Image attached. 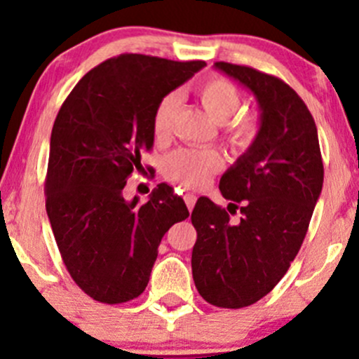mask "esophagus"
I'll list each match as a JSON object with an SVG mask.
<instances>
[{
    "mask_svg": "<svg viewBox=\"0 0 359 359\" xmlns=\"http://www.w3.org/2000/svg\"><path fill=\"white\" fill-rule=\"evenodd\" d=\"M184 200H186V205H187V208H189V212H193L194 203H196V196H194V194H186V196H184Z\"/></svg>",
    "mask_w": 359,
    "mask_h": 359,
    "instance_id": "obj_1",
    "label": "esophagus"
}]
</instances>
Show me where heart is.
<instances>
[{
    "mask_svg": "<svg viewBox=\"0 0 359 359\" xmlns=\"http://www.w3.org/2000/svg\"><path fill=\"white\" fill-rule=\"evenodd\" d=\"M203 109L217 123H224L226 137L236 149H247L259 133V123L255 118L231 119L241 107V92L231 81L224 78H210L203 81L196 90ZM179 106V97L168 93L159 100L153 116V130L158 139L168 133L172 118ZM224 159L213 149H180L166 159V177L184 187L198 189L219 172Z\"/></svg>",
    "mask_w": 359,
    "mask_h": 359,
    "instance_id": "obj_1",
    "label": "heart"
}]
</instances>
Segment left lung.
<instances>
[{
    "instance_id": "8db88e82",
    "label": "left lung",
    "mask_w": 359,
    "mask_h": 359,
    "mask_svg": "<svg viewBox=\"0 0 359 359\" xmlns=\"http://www.w3.org/2000/svg\"><path fill=\"white\" fill-rule=\"evenodd\" d=\"M213 67L252 92L260 126L219 184L229 205L241 203L240 222L200 198L191 213L198 233L191 266L206 302L240 309L273 290L299 253L323 187V161L316 123L295 90L247 66Z\"/></svg>"
}]
</instances>
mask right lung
Returning <instances> with one entry per match:
<instances>
[{"mask_svg": "<svg viewBox=\"0 0 359 359\" xmlns=\"http://www.w3.org/2000/svg\"><path fill=\"white\" fill-rule=\"evenodd\" d=\"M123 53L86 72L50 137L46 213L69 274L93 300L121 304L146 290L166 231L189 210L166 184L147 203L123 189L154 144L159 100L205 67Z\"/></svg>", "mask_w": 359, "mask_h": 359, "instance_id": "add662e5", "label": "right lung"}]
</instances>
